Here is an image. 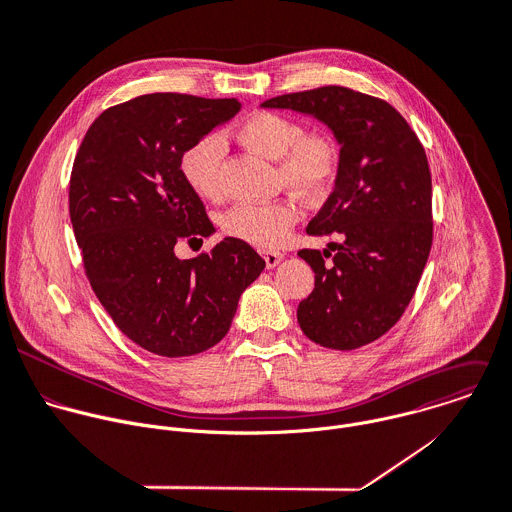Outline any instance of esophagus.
Here are the masks:
<instances>
[{
	"label": "esophagus",
	"mask_w": 512,
	"mask_h": 512,
	"mask_svg": "<svg viewBox=\"0 0 512 512\" xmlns=\"http://www.w3.org/2000/svg\"><path fill=\"white\" fill-rule=\"evenodd\" d=\"M283 253H279V251H263V259H265V265H267V269H275L281 261H283Z\"/></svg>",
	"instance_id": "1"
}]
</instances>
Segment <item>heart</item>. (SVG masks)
<instances>
[{"mask_svg": "<svg viewBox=\"0 0 512 512\" xmlns=\"http://www.w3.org/2000/svg\"><path fill=\"white\" fill-rule=\"evenodd\" d=\"M239 141L253 153L279 161V173L287 187L305 197L321 195L333 181L337 169V149L333 141L319 133H305L303 125L273 111L251 113L237 129ZM225 155V141L209 133L193 141L179 157V171L193 193L215 199L219 187V165ZM299 219V209L289 199L271 203H241L223 217L227 235L273 249L283 243Z\"/></svg>", "mask_w": 512, "mask_h": 512, "instance_id": "1", "label": "heart"}]
</instances>
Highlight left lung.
I'll return each mask as SVG.
<instances>
[{"instance_id":"8db88e82","label":"left lung","mask_w":512,"mask_h":512,"mask_svg":"<svg viewBox=\"0 0 512 512\" xmlns=\"http://www.w3.org/2000/svg\"><path fill=\"white\" fill-rule=\"evenodd\" d=\"M261 107L311 115L341 147L333 193L307 233L343 241L331 267L327 249L299 251L315 289L299 303L297 321L321 347L359 349L399 321L429 259L433 185L425 149L395 107L347 87L287 93Z\"/></svg>"}]
</instances>
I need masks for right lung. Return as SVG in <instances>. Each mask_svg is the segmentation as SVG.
I'll list each match as a JSON object with an SVG mask.
<instances>
[{
  "instance_id": "1",
  "label": "right lung",
  "mask_w": 512,
  "mask_h": 512,
  "mask_svg": "<svg viewBox=\"0 0 512 512\" xmlns=\"http://www.w3.org/2000/svg\"><path fill=\"white\" fill-rule=\"evenodd\" d=\"M239 109L237 99L139 95L105 109L75 155L69 217L85 273L119 331L149 353L189 357L217 345L265 269L235 237L193 259L175 255L179 239L215 233L179 157Z\"/></svg>"
}]
</instances>
